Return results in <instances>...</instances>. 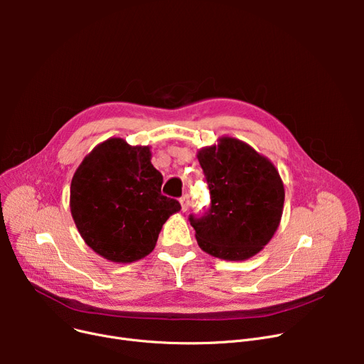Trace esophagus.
<instances>
[{
	"mask_svg": "<svg viewBox=\"0 0 364 364\" xmlns=\"http://www.w3.org/2000/svg\"><path fill=\"white\" fill-rule=\"evenodd\" d=\"M180 203H181V209H183V211H187V209H188V196L187 195H184V196H181L180 198Z\"/></svg>",
	"mask_w": 364,
	"mask_h": 364,
	"instance_id": "obj_1",
	"label": "esophagus"
}]
</instances>
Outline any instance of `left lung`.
<instances>
[{
    "label": "left lung",
    "mask_w": 364,
    "mask_h": 364,
    "mask_svg": "<svg viewBox=\"0 0 364 364\" xmlns=\"http://www.w3.org/2000/svg\"><path fill=\"white\" fill-rule=\"evenodd\" d=\"M196 156L211 192L206 215H190L199 247L225 261L257 255L274 236L283 214L284 187L277 168L228 136L199 149Z\"/></svg>",
    "instance_id": "obj_1"
}]
</instances>
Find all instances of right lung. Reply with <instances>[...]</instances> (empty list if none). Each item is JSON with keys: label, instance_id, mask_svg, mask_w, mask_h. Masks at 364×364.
Segmentation results:
<instances>
[{"label": "right lung", "instance_id": "right-lung-1", "mask_svg": "<svg viewBox=\"0 0 364 364\" xmlns=\"http://www.w3.org/2000/svg\"><path fill=\"white\" fill-rule=\"evenodd\" d=\"M150 159V146L112 137L95 146L72 177L75 225L107 261L127 264L149 255L165 221L181 209L176 199L161 195L164 177Z\"/></svg>", "mask_w": 364, "mask_h": 364}]
</instances>
